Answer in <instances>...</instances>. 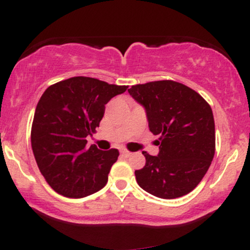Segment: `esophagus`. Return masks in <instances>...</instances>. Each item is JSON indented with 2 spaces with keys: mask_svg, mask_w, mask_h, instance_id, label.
<instances>
[{
  "mask_svg": "<svg viewBox=\"0 0 250 250\" xmlns=\"http://www.w3.org/2000/svg\"><path fill=\"white\" fill-rule=\"evenodd\" d=\"M121 155L123 157H129L131 155V153H130V151H128V150H121Z\"/></svg>",
  "mask_w": 250,
  "mask_h": 250,
  "instance_id": "1",
  "label": "esophagus"
}]
</instances>
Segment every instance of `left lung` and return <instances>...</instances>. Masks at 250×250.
Listing matches in <instances>:
<instances>
[{
	"instance_id": "obj_1",
	"label": "left lung",
	"mask_w": 250,
	"mask_h": 250,
	"mask_svg": "<svg viewBox=\"0 0 250 250\" xmlns=\"http://www.w3.org/2000/svg\"><path fill=\"white\" fill-rule=\"evenodd\" d=\"M128 93L145 108L149 130L161 136L157 156L142 153L146 166L135 170L139 186L161 199L190 193L215 154L210 105L193 89L169 80L133 85Z\"/></svg>"
}]
</instances>
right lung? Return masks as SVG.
I'll list each match as a JSON object with an SVG mask.
<instances>
[{
  "mask_svg": "<svg viewBox=\"0 0 250 250\" xmlns=\"http://www.w3.org/2000/svg\"><path fill=\"white\" fill-rule=\"evenodd\" d=\"M127 88L76 76L45 89L35 109L31 148L40 171L56 193L81 199L108 182L119 150L88 147L85 139L100 125L104 105Z\"/></svg>",
  "mask_w": 250,
  "mask_h": 250,
  "instance_id": "right-lung-1",
  "label": "right lung"
}]
</instances>
